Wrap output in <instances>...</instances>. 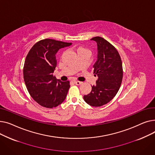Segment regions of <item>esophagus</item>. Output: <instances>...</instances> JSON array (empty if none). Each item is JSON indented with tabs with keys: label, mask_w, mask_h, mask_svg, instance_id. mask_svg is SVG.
Wrapping results in <instances>:
<instances>
[{
	"label": "esophagus",
	"mask_w": 155,
	"mask_h": 155,
	"mask_svg": "<svg viewBox=\"0 0 155 155\" xmlns=\"http://www.w3.org/2000/svg\"><path fill=\"white\" fill-rule=\"evenodd\" d=\"M73 82H74V84H76V85H80V84H82V82H79V81H73Z\"/></svg>",
	"instance_id": "esophagus-1"
}]
</instances>
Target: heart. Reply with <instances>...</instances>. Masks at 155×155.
<instances>
[{
    "mask_svg": "<svg viewBox=\"0 0 155 155\" xmlns=\"http://www.w3.org/2000/svg\"><path fill=\"white\" fill-rule=\"evenodd\" d=\"M83 51H88L87 48L83 47V46H79L77 48V53H80V52H83Z\"/></svg>",
    "mask_w": 155,
    "mask_h": 155,
    "instance_id": "b5f03b06",
    "label": "heart"
}]
</instances>
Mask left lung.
Returning a JSON list of instances; mask_svg holds the SVG:
<instances>
[{"label": "left lung", "mask_w": 155, "mask_h": 155, "mask_svg": "<svg viewBox=\"0 0 155 155\" xmlns=\"http://www.w3.org/2000/svg\"><path fill=\"white\" fill-rule=\"evenodd\" d=\"M97 44V60L94 73L98 76L92 91L84 99L93 107H101L109 102L118 92L123 77V64L116 48L103 38L91 39Z\"/></svg>", "instance_id": "1"}]
</instances>
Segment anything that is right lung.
Returning <instances> with one entry per match:
<instances>
[{"instance_id":"add662e5","label":"right lung","mask_w":155,"mask_h":155,"mask_svg":"<svg viewBox=\"0 0 155 155\" xmlns=\"http://www.w3.org/2000/svg\"><path fill=\"white\" fill-rule=\"evenodd\" d=\"M52 39L39 41L28 52L23 68V77L31 97L41 106L52 109L65 99L70 82H61L53 77L56 66V53L71 45Z\"/></svg>"}]
</instances>
